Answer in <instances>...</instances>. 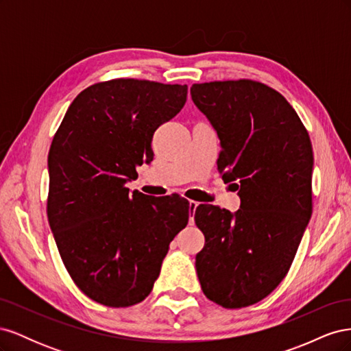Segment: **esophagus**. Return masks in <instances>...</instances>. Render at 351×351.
<instances>
[{"instance_id":"1","label":"esophagus","mask_w":351,"mask_h":351,"mask_svg":"<svg viewBox=\"0 0 351 351\" xmlns=\"http://www.w3.org/2000/svg\"><path fill=\"white\" fill-rule=\"evenodd\" d=\"M199 205H200L199 202H196V200H190V202H189L190 212H193V214H195V210L197 209V206H199ZM190 221H193V218H192V217H190Z\"/></svg>"}]
</instances>
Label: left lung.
<instances>
[{"label":"left lung","instance_id":"1","mask_svg":"<svg viewBox=\"0 0 351 351\" xmlns=\"http://www.w3.org/2000/svg\"><path fill=\"white\" fill-rule=\"evenodd\" d=\"M190 95L218 134L222 180L240 209L200 205L205 246L196 272L209 300L239 309L265 299L289 272L312 215L313 152L281 93L252 80L193 84Z\"/></svg>","mask_w":351,"mask_h":351}]
</instances>
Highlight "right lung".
I'll use <instances>...</instances> for the list:
<instances>
[{
  "label": "right lung",
  "instance_id": "1",
  "mask_svg": "<svg viewBox=\"0 0 351 351\" xmlns=\"http://www.w3.org/2000/svg\"><path fill=\"white\" fill-rule=\"evenodd\" d=\"M187 84L115 79L71 102L48 155L47 214L70 277L110 307L145 300L169 243L189 221L187 200L125 187L151 162L159 125L182 111Z\"/></svg>",
  "mask_w": 351,
  "mask_h": 351
}]
</instances>
